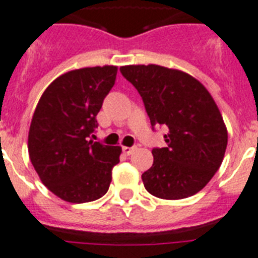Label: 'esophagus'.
I'll return each mask as SVG.
<instances>
[{
    "instance_id": "esophagus-1",
    "label": "esophagus",
    "mask_w": 258,
    "mask_h": 258,
    "mask_svg": "<svg viewBox=\"0 0 258 258\" xmlns=\"http://www.w3.org/2000/svg\"><path fill=\"white\" fill-rule=\"evenodd\" d=\"M136 146H132V148H129V146H122V152L125 153V154H127V155H131L132 153L133 152H136Z\"/></svg>"
}]
</instances>
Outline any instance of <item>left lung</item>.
I'll return each instance as SVG.
<instances>
[{"label": "left lung", "mask_w": 258, "mask_h": 258, "mask_svg": "<svg viewBox=\"0 0 258 258\" xmlns=\"http://www.w3.org/2000/svg\"><path fill=\"white\" fill-rule=\"evenodd\" d=\"M121 74L144 100L152 126L166 125V148L153 149L145 188L167 201L192 197L224 158L228 132L211 93L186 72L157 64L124 66Z\"/></svg>", "instance_id": "1"}]
</instances>
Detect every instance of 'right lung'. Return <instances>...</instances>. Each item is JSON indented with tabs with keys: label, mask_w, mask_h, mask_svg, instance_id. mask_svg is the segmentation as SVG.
Segmentation results:
<instances>
[{
	"label": "right lung",
	"mask_w": 258,
	"mask_h": 258,
	"mask_svg": "<svg viewBox=\"0 0 258 258\" xmlns=\"http://www.w3.org/2000/svg\"><path fill=\"white\" fill-rule=\"evenodd\" d=\"M116 75V66L72 70L55 79L38 101L27 141L30 161L61 201L93 202L109 188L121 148L88 137Z\"/></svg>",
	"instance_id": "obj_1"
}]
</instances>
